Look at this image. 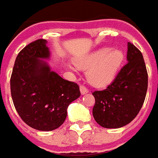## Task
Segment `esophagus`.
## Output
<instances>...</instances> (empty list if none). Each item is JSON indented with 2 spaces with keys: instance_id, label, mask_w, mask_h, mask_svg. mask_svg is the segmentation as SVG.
Instances as JSON below:
<instances>
[{
  "instance_id": "34e87169",
  "label": "esophagus",
  "mask_w": 158,
  "mask_h": 158,
  "mask_svg": "<svg viewBox=\"0 0 158 158\" xmlns=\"http://www.w3.org/2000/svg\"><path fill=\"white\" fill-rule=\"evenodd\" d=\"M79 89H80V93H81V95H85V94H87V93L89 92L88 89L86 88L85 86H84V85L80 86Z\"/></svg>"
}]
</instances>
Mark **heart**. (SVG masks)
Listing matches in <instances>:
<instances>
[{
    "mask_svg": "<svg viewBox=\"0 0 158 158\" xmlns=\"http://www.w3.org/2000/svg\"><path fill=\"white\" fill-rule=\"evenodd\" d=\"M123 59L124 54L120 49L102 47L76 59L74 63L78 69L87 70L86 78L91 85L103 87L115 79Z\"/></svg>",
    "mask_w": 158,
    "mask_h": 158,
    "instance_id": "obj_1",
    "label": "heart"
}]
</instances>
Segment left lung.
I'll return each mask as SVG.
<instances>
[{
  "instance_id": "1",
  "label": "left lung",
  "mask_w": 158,
  "mask_h": 158,
  "mask_svg": "<svg viewBox=\"0 0 158 158\" xmlns=\"http://www.w3.org/2000/svg\"><path fill=\"white\" fill-rule=\"evenodd\" d=\"M127 62L106 89L92 93L96 100L93 117L103 128L127 125L137 116L146 98L148 85L146 64L141 52L129 42Z\"/></svg>"
}]
</instances>
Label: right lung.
Returning <instances> with one entry per match:
<instances>
[{
    "instance_id": "right-lung-1",
    "label": "right lung",
    "mask_w": 158,
    "mask_h": 158,
    "mask_svg": "<svg viewBox=\"0 0 158 158\" xmlns=\"http://www.w3.org/2000/svg\"><path fill=\"white\" fill-rule=\"evenodd\" d=\"M45 40H37L19 52L11 76V94L23 121L33 129L52 131L65 121L70 103L80 96L79 85L51 69Z\"/></svg>"
}]
</instances>
